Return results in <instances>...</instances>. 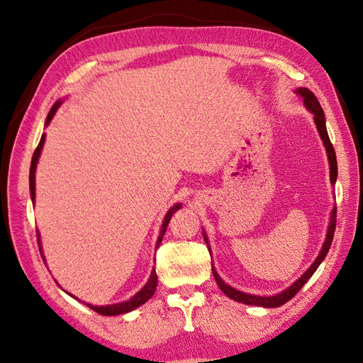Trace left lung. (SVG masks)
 <instances>
[{"mask_svg":"<svg viewBox=\"0 0 363 363\" xmlns=\"http://www.w3.org/2000/svg\"><path fill=\"white\" fill-rule=\"evenodd\" d=\"M296 95H299L301 98H303L306 109L311 111L313 113V121H315V125H317L318 134L321 137L323 143H325V148H326V152H328V160H329V167H330L329 168L330 169V184H333V186H334L335 181H337V157H335L334 146H333V143H330L329 135H328L325 112H323L317 96H315L309 89L299 87V89H296ZM335 223H337V207H334L333 212H330V221H329V226H328L326 240H325V243H323V246H321V251L318 254V257L315 259V262L309 267V269H307V272L303 276H301L298 281H295V282L290 285L289 289H285L284 291L277 293V295H274V296L250 295V293L235 290L234 287H230V285H228L225 281L221 279L220 274L217 273V269H215L213 265H212V273H213L215 281H217L220 290L225 293L228 298L237 301V303H243V304H248V306H259V307H279V306L287 303V301H290L301 289H303V285L311 279L312 274L317 272V268L320 267L321 262L325 260L326 254H328V251L330 248V243H333V238H334ZM203 235H204V240H206L207 248H209V252H211V246H209V240H207L206 233H203Z\"/></svg>","mask_w":363,"mask_h":363,"instance_id":"obj_1","label":"left lung"}]
</instances>
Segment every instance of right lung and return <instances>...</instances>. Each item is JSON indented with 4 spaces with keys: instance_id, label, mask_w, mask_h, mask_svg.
Returning <instances> with one entry per match:
<instances>
[{
    "instance_id": "obj_1",
    "label": "right lung",
    "mask_w": 363,
    "mask_h": 363,
    "mask_svg": "<svg viewBox=\"0 0 363 363\" xmlns=\"http://www.w3.org/2000/svg\"><path fill=\"white\" fill-rule=\"evenodd\" d=\"M60 104H62V101H56L54 103V106L51 107V111L48 113V117H46V121H45V126L50 125V121L52 120L54 113L57 112V109L60 107ZM43 143H45V134H42V138L40 142H38V146L35 148L34 154H33V160H30V169H29V191H30V199H33V203H35V168H37V164H38V157H40V152L43 150ZM181 209V203L174 204L172 209H169L165 215L164 218V223H162V228H160V234H159V238H157V243L156 246L159 248V245L162 242V238H164V234L167 230V226L169 220H172V217L174 215L176 211ZM37 240H38V250H40V254H42V259L45 260V256L42 252V245H40V234L37 233ZM156 287H157V274H156V269H152L151 272V276L148 282H146L143 285L142 290H138L135 295L133 298H129L128 301H123V303H117V304H109V306H91V304H87L91 311L98 312L99 315H106V317H113V315H121V313H128L130 311L137 309V307H140L142 304H145L146 301H148L152 295L154 291H156ZM68 295L73 296L72 293H68ZM74 298V296H73Z\"/></svg>"
}]
</instances>
